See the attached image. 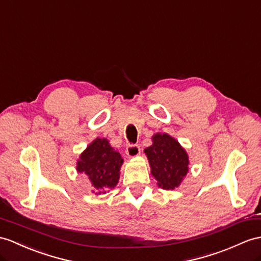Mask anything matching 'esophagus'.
I'll list each match as a JSON object with an SVG mask.
<instances>
[{
	"mask_svg": "<svg viewBox=\"0 0 261 261\" xmlns=\"http://www.w3.org/2000/svg\"><path fill=\"white\" fill-rule=\"evenodd\" d=\"M126 154L129 157H135L141 154V147L136 144H129L126 147Z\"/></svg>",
	"mask_w": 261,
	"mask_h": 261,
	"instance_id": "1",
	"label": "esophagus"
}]
</instances>
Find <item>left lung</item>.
Returning a JSON list of instances; mask_svg holds the SVG:
<instances>
[{"label":"left lung","mask_w":261,"mask_h":261,"mask_svg":"<svg viewBox=\"0 0 261 261\" xmlns=\"http://www.w3.org/2000/svg\"><path fill=\"white\" fill-rule=\"evenodd\" d=\"M151 175L158 186L173 190L179 186L188 171V156L179 143L167 134L152 136V145L146 148Z\"/></svg>","instance_id":"1"}]
</instances>
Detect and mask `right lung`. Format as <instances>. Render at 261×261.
I'll return each instance as SVG.
<instances>
[{
	"label": "right lung",
	"mask_w": 261,
	"mask_h": 261,
	"mask_svg": "<svg viewBox=\"0 0 261 261\" xmlns=\"http://www.w3.org/2000/svg\"><path fill=\"white\" fill-rule=\"evenodd\" d=\"M123 158L106 138H96L87 146L77 162V171L88 176L95 188V194H105L114 188L119 179V168Z\"/></svg>",
	"instance_id": "1"
}]
</instances>
